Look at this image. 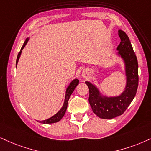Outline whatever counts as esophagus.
<instances>
[{"instance_id":"esophagus-1","label":"esophagus","mask_w":151,"mask_h":151,"mask_svg":"<svg viewBox=\"0 0 151 151\" xmlns=\"http://www.w3.org/2000/svg\"><path fill=\"white\" fill-rule=\"evenodd\" d=\"M83 77L85 78H87L88 77V72H83Z\"/></svg>"}]
</instances>
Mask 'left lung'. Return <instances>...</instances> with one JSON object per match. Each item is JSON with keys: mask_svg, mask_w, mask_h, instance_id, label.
I'll return each instance as SVG.
<instances>
[{"mask_svg": "<svg viewBox=\"0 0 151 151\" xmlns=\"http://www.w3.org/2000/svg\"><path fill=\"white\" fill-rule=\"evenodd\" d=\"M121 42L118 46V53L123 59L125 65L127 83L124 92L117 97L101 96L98 89L88 81L86 84L89 88V104L93 111L98 117L111 119L122 115L130 104L137 93L139 83L138 62L127 34L118 30Z\"/></svg>", "mask_w": 151, "mask_h": 151, "instance_id": "left-lung-1", "label": "left lung"}]
</instances>
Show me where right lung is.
Listing matches in <instances>:
<instances>
[{"instance_id":"right-lung-1","label":"right lung","mask_w":151,"mask_h":151,"mask_svg":"<svg viewBox=\"0 0 151 151\" xmlns=\"http://www.w3.org/2000/svg\"><path fill=\"white\" fill-rule=\"evenodd\" d=\"M28 41V38H27V39L26 40V41L24 42V45H23L22 49H21V51H19V53H18V56H17V58L16 65H17V63H18L19 59V57L21 56V53H22V50L24 48V47L26 46V44H27ZM78 84H79V80L77 79H74L73 81H72L71 83H70L69 86L68 87V88H67V90H66L65 98V102H64L63 105V107L60 109V111H59L58 113H57L56 114H55L54 116H53L52 117L48 118V119L45 120V121H39V122H40V123H44V124H50V123H56V122H58L59 121H60V120L63 117L65 114L67 107H68V100H69L70 95H72V92H73L74 90L75 89V88L77 87V86Z\"/></svg>"}]
</instances>
